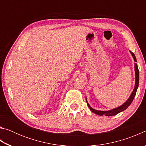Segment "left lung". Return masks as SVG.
<instances>
[{
    "mask_svg": "<svg viewBox=\"0 0 146 146\" xmlns=\"http://www.w3.org/2000/svg\"><path fill=\"white\" fill-rule=\"evenodd\" d=\"M129 52L131 54V55L133 56V59H134L135 62H137V58H136L135 54L133 53L131 51H129ZM135 88L133 89V92L131 94L130 97H129V98L126 100V102H125L122 105L120 106L119 107L116 108L114 109H112V110H109V111H98V110H96L95 109H93V108H91L90 105L89 104L88 101H87V98L86 97V102H87L88 106L89 107V108L90 109V110L92 111L93 113H95L98 115H105V116H108V117H110V116H114L115 115H117L118 113H119L122 111H123L126 110V109L129 107L130 106L131 104L133 102V99L135 97L136 93H137V89L138 87V84H139V71H138V66L137 63H135Z\"/></svg>",
    "mask_w": 146,
    "mask_h": 146,
    "instance_id": "8db88e82",
    "label": "left lung"
}]
</instances>
